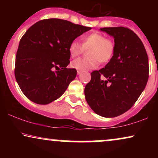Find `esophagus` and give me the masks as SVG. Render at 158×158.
Returning a JSON list of instances; mask_svg holds the SVG:
<instances>
[{
    "mask_svg": "<svg viewBox=\"0 0 158 158\" xmlns=\"http://www.w3.org/2000/svg\"><path fill=\"white\" fill-rule=\"evenodd\" d=\"M81 73H80V71H77V74L78 75H79V74H80Z\"/></svg>",
    "mask_w": 158,
    "mask_h": 158,
    "instance_id": "obj_1",
    "label": "esophagus"
}]
</instances>
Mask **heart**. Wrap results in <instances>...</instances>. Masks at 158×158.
<instances>
[{"label": "heart", "instance_id": "heart-1", "mask_svg": "<svg viewBox=\"0 0 158 158\" xmlns=\"http://www.w3.org/2000/svg\"><path fill=\"white\" fill-rule=\"evenodd\" d=\"M88 50V58H79L71 62L70 66L77 71L84 72L96 69L99 62L106 64L111 60L115 52V43L113 39L106 38L99 32H92L81 37V44L73 41L69 45V53L71 58L79 56Z\"/></svg>", "mask_w": 158, "mask_h": 158}]
</instances>
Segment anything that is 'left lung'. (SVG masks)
I'll return each instance as SVG.
<instances>
[{
	"label": "left lung",
	"mask_w": 158,
	"mask_h": 158,
	"mask_svg": "<svg viewBox=\"0 0 158 158\" xmlns=\"http://www.w3.org/2000/svg\"><path fill=\"white\" fill-rule=\"evenodd\" d=\"M100 30L114 38L115 52L105 68L92 72L85 95L96 114L114 117L129 110L146 88L148 59L143 42L130 29L103 27ZM102 76L106 80L102 81Z\"/></svg>",
	"instance_id": "obj_1"
}]
</instances>
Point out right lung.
I'll list each match as a JSON object with an SVG mask.
<instances>
[{
    "mask_svg": "<svg viewBox=\"0 0 158 158\" xmlns=\"http://www.w3.org/2000/svg\"><path fill=\"white\" fill-rule=\"evenodd\" d=\"M91 27L59 19H44L31 26L20 40L15 77L32 102L47 105L64 93L77 76L70 63L69 45Z\"/></svg>",
    "mask_w": 158,
    "mask_h": 158,
    "instance_id": "1",
    "label": "right lung"
}]
</instances>
